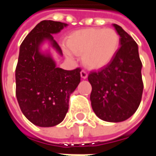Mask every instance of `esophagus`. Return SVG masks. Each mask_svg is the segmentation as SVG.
<instances>
[{"instance_id":"obj_1","label":"esophagus","mask_w":156,"mask_h":156,"mask_svg":"<svg viewBox=\"0 0 156 156\" xmlns=\"http://www.w3.org/2000/svg\"><path fill=\"white\" fill-rule=\"evenodd\" d=\"M80 75H81V78H83V79H86L88 78V73L84 70H82L81 73H80Z\"/></svg>"}]
</instances>
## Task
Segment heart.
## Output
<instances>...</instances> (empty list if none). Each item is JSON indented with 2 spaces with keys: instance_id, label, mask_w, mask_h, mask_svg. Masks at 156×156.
Listing matches in <instances>:
<instances>
[{
  "instance_id": "heart-1",
  "label": "heart",
  "mask_w": 156,
  "mask_h": 156,
  "mask_svg": "<svg viewBox=\"0 0 156 156\" xmlns=\"http://www.w3.org/2000/svg\"><path fill=\"white\" fill-rule=\"evenodd\" d=\"M68 48L76 54H82L86 66L101 68L114 59L119 48V36L111 28H86L72 33L68 41ZM68 58L73 53L65 49Z\"/></svg>"
}]
</instances>
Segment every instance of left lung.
Segmentation results:
<instances>
[{
  "instance_id": "1",
  "label": "left lung",
  "mask_w": 156,
  "mask_h": 156,
  "mask_svg": "<svg viewBox=\"0 0 156 156\" xmlns=\"http://www.w3.org/2000/svg\"><path fill=\"white\" fill-rule=\"evenodd\" d=\"M119 45L114 59L98 72H91L88 79L92 86L90 101L100 119L118 123L134 115L143 93L139 48L134 39L117 24Z\"/></svg>"
}]
</instances>
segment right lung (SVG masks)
Wrapping results in <instances>:
<instances>
[{"instance_id": "right-lung-1", "label": "right lung", "mask_w": 156, "mask_h": 156, "mask_svg": "<svg viewBox=\"0 0 156 156\" xmlns=\"http://www.w3.org/2000/svg\"><path fill=\"white\" fill-rule=\"evenodd\" d=\"M68 26L63 22L41 21L20 46L16 95L22 114L39 127H52L64 119L70 95L80 83V68L68 71L58 68L50 49L41 50L42 45L48 42L62 56L52 34Z\"/></svg>"}]
</instances>
